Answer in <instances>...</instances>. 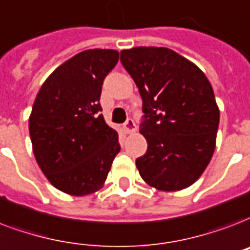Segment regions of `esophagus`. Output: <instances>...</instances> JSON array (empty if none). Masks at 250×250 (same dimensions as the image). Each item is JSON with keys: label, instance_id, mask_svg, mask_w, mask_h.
<instances>
[{"label": "esophagus", "instance_id": "esophagus-1", "mask_svg": "<svg viewBox=\"0 0 250 250\" xmlns=\"http://www.w3.org/2000/svg\"><path fill=\"white\" fill-rule=\"evenodd\" d=\"M125 131L127 133H133L138 131V125H135V122L132 119H128V121L125 123Z\"/></svg>", "mask_w": 250, "mask_h": 250}]
</instances>
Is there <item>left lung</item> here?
I'll list each match as a JSON object with an SVG mask.
<instances>
[{"mask_svg": "<svg viewBox=\"0 0 250 250\" xmlns=\"http://www.w3.org/2000/svg\"><path fill=\"white\" fill-rule=\"evenodd\" d=\"M121 62L143 100L140 133L146 153L136 160L146 184L180 191L202 176L214 155L219 107L206 74L165 47L123 49Z\"/></svg>", "mask_w": 250, "mask_h": 250, "instance_id": "left-lung-1", "label": "left lung"}]
</instances>
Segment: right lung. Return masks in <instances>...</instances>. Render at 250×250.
I'll return each instance as SVG.
<instances>
[{"instance_id": "right-lung-1", "label": "right lung", "mask_w": 250, "mask_h": 250, "mask_svg": "<svg viewBox=\"0 0 250 250\" xmlns=\"http://www.w3.org/2000/svg\"><path fill=\"white\" fill-rule=\"evenodd\" d=\"M119 60L115 49H86L49 74L32 104V152L47 180L62 193L83 197L104 188L121 150L100 104L104 77Z\"/></svg>"}]
</instances>
